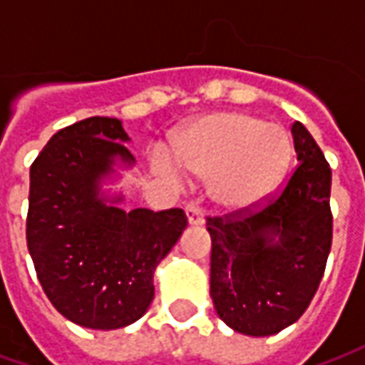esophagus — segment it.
I'll use <instances>...</instances> for the list:
<instances>
[{"instance_id":"obj_1","label":"esophagus","mask_w":365,"mask_h":365,"mask_svg":"<svg viewBox=\"0 0 365 365\" xmlns=\"http://www.w3.org/2000/svg\"><path fill=\"white\" fill-rule=\"evenodd\" d=\"M185 217H187V222L193 225V227H199L205 222V215H203V209L199 207L197 201H190L185 205Z\"/></svg>"}]
</instances>
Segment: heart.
I'll return each mask as SVG.
<instances>
[{
    "instance_id": "1",
    "label": "heart",
    "mask_w": 365,
    "mask_h": 365,
    "mask_svg": "<svg viewBox=\"0 0 365 365\" xmlns=\"http://www.w3.org/2000/svg\"><path fill=\"white\" fill-rule=\"evenodd\" d=\"M178 166L211 178V195L227 209H248L274 193L293 156L287 130L237 111L199 117L172 143Z\"/></svg>"
}]
</instances>
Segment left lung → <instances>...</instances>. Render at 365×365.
Here are the masks:
<instances>
[{
    "label": "left lung",
    "instance_id": "obj_1",
    "mask_svg": "<svg viewBox=\"0 0 365 365\" xmlns=\"http://www.w3.org/2000/svg\"><path fill=\"white\" fill-rule=\"evenodd\" d=\"M299 164L256 213L207 219L211 299L230 329L269 336L305 313L332 245L330 166L299 120L291 127Z\"/></svg>",
    "mask_w": 365,
    "mask_h": 365
}]
</instances>
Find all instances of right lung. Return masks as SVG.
I'll list each match as a JSON object with an SVG mask.
<instances>
[{"mask_svg":"<svg viewBox=\"0 0 365 365\" xmlns=\"http://www.w3.org/2000/svg\"><path fill=\"white\" fill-rule=\"evenodd\" d=\"M119 119L90 117L52 136L31 166L27 246L36 277L68 321L96 330L138 321L154 269L187 227L182 209L123 211L101 193L119 160L133 166Z\"/></svg>","mask_w":365,"mask_h":365,"instance_id":"obj_1","label":"right lung"}]
</instances>
